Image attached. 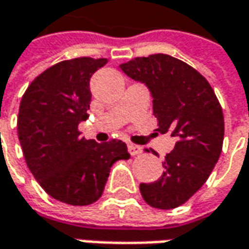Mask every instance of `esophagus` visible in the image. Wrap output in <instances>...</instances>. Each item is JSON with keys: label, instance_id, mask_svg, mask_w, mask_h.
Instances as JSON below:
<instances>
[{"label": "esophagus", "instance_id": "34e87169", "mask_svg": "<svg viewBox=\"0 0 249 249\" xmlns=\"http://www.w3.org/2000/svg\"><path fill=\"white\" fill-rule=\"evenodd\" d=\"M127 148H129V152L131 157H136V155H140L141 152H142V147H140V145H136V144H129L127 145Z\"/></svg>", "mask_w": 249, "mask_h": 249}]
</instances>
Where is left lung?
I'll list each match as a JSON object with an SVG mask.
<instances>
[{"mask_svg": "<svg viewBox=\"0 0 249 249\" xmlns=\"http://www.w3.org/2000/svg\"><path fill=\"white\" fill-rule=\"evenodd\" d=\"M120 69L148 87L157 130L176 139L162 176L141 183L140 193L152 208L183 205L204 186L222 152L225 119L215 91L194 68L166 53L134 58Z\"/></svg>", "mask_w": 249, "mask_h": 249, "instance_id": "8db88e82", "label": "left lung"}]
</instances>
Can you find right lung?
Here are the masks:
<instances>
[{"mask_svg": "<svg viewBox=\"0 0 249 249\" xmlns=\"http://www.w3.org/2000/svg\"><path fill=\"white\" fill-rule=\"evenodd\" d=\"M107 62L82 56L55 63L30 83L20 101L18 136L27 167L48 196L69 205L95 202L112 165L130 158L123 141L98 144L79 131L89 118L91 76Z\"/></svg>", "mask_w": 249, "mask_h": 249, "instance_id": "1", "label": "right lung"}]
</instances>
